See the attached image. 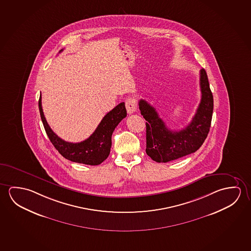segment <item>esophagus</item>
<instances>
[{
  "label": "esophagus",
  "instance_id": "esophagus-1",
  "mask_svg": "<svg viewBox=\"0 0 251 251\" xmlns=\"http://www.w3.org/2000/svg\"><path fill=\"white\" fill-rule=\"evenodd\" d=\"M126 108L129 114H132L137 110V100L134 98H129L126 101Z\"/></svg>",
  "mask_w": 251,
  "mask_h": 251
}]
</instances>
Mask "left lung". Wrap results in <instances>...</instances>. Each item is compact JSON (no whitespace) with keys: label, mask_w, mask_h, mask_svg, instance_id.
Listing matches in <instances>:
<instances>
[{"label":"left lung","mask_w":251,"mask_h":251,"mask_svg":"<svg viewBox=\"0 0 251 251\" xmlns=\"http://www.w3.org/2000/svg\"><path fill=\"white\" fill-rule=\"evenodd\" d=\"M200 86L201 100L198 109L190 124L180 131L168 129L155 108L146 100H139L140 113L147 120L146 151L152 160L166 163L179 159L197 151L205 141L210 129L214 99L204 69L200 72Z\"/></svg>","instance_id":"obj_1"}]
</instances>
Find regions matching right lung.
<instances>
[{
	"label": "right lung",
	"instance_id": "obj_1",
	"mask_svg": "<svg viewBox=\"0 0 251 251\" xmlns=\"http://www.w3.org/2000/svg\"><path fill=\"white\" fill-rule=\"evenodd\" d=\"M38 105L45 131L60 154L73 162L91 166L100 165L107 159L112 148V132L120 121L126 117L125 103H119L103 117L97 129L88 139L79 143H71L60 139L50 127L43 112L41 96Z\"/></svg>",
	"mask_w": 251,
	"mask_h": 251
}]
</instances>
